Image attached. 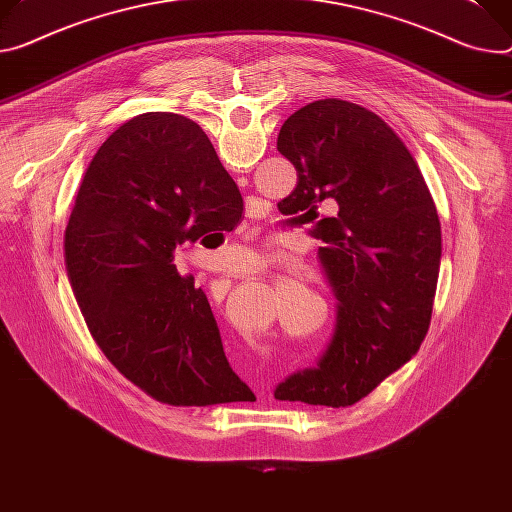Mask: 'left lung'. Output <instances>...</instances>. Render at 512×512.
Returning <instances> with one entry per match:
<instances>
[{
  "mask_svg": "<svg viewBox=\"0 0 512 512\" xmlns=\"http://www.w3.org/2000/svg\"><path fill=\"white\" fill-rule=\"evenodd\" d=\"M277 151L298 171L286 200L314 222L337 318L316 365L294 371L275 398L345 408L402 367L429 331L437 208L396 132L357 104L329 98L300 108L277 134ZM320 203H335L336 214L316 221Z\"/></svg>",
  "mask_w": 512,
  "mask_h": 512,
  "instance_id": "1",
  "label": "left lung"
}]
</instances>
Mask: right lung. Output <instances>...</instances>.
I'll return each instance as SVG.
<instances>
[{
	"instance_id": "add662e5",
	"label": "right lung",
	"mask_w": 512,
	"mask_h": 512,
	"mask_svg": "<svg viewBox=\"0 0 512 512\" xmlns=\"http://www.w3.org/2000/svg\"><path fill=\"white\" fill-rule=\"evenodd\" d=\"M241 192L190 118L141 114L91 159L65 230V265L91 337L159 402L251 400L232 371L206 294L173 253L226 230Z\"/></svg>"
}]
</instances>
